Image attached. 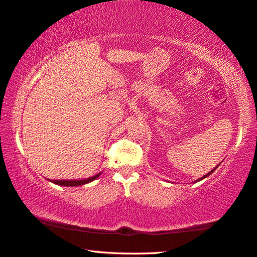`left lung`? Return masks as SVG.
<instances>
[{"label": "left lung", "mask_w": 257, "mask_h": 257, "mask_svg": "<svg viewBox=\"0 0 257 257\" xmlns=\"http://www.w3.org/2000/svg\"><path fill=\"white\" fill-rule=\"evenodd\" d=\"M217 167H218V166H216V167H214V168H213V170H212V171H210V172H209V173H208V174H206V175H204V177H202V178H201V179H198V181H200V180H203V179H204V178H206V177H209V175H210V174H211V173H212V172H213V171H214V170H216V168H217Z\"/></svg>", "instance_id": "obj_1"}]
</instances>
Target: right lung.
Returning <instances> with one entry per match:
<instances>
[{
	"instance_id": "add662e5",
	"label": "right lung",
	"mask_w": 257,
	"mask_h": 257,
	"mask_svg": "<svg viewBox=\"0 0 257 257\" xmlns=\"http://www.w3.org/2000/svg\"><path fill=\"white\" fill-rule=\"evenodd\" d=\"M100 174H101V173H98V174L93 175V177L87 178V179H83V180H52V182L55 183V185L66 186V187L82 186V185H85V183H89V182H91V181H93V180L97 179Z\"/></svg>"
}]
</instances>
